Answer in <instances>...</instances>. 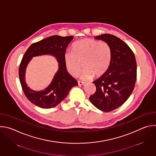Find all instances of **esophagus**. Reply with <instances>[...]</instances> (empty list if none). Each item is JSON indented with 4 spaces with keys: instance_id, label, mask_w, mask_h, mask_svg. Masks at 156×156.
Listing matches in <instances>:
<instances>
[{
    "instance_id": "1",
    "label": "esophagus",
    "mask_w": 156,
    "mask_h": 156,
    "mask_svg": "<svg viewBox=\"0 0 156 156\" xmlns=\"http://www.w3.org/2000/svg\"><path fill=\"white\" fill-rule=\"evenodd\" d=\"M78 84L79 86H83V85L85 84V83H84V82H83V81H78Z\"/></svg>"
}]
</instances>
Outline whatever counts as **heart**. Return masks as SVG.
<instances>
[{
	"mask_svg": "<svg viewBox=\"0 0 156 156\" xmlns=\"http://www.w3.org/2000/svg\"><path fill=\"white\" fill-rule=\"evenodd\" d=\"M111 55V49L107 42L86 38L75 43L72 52H66L63 58L66 69L72 76L78 75L83 65L84 70L80 77L86 80L94 75L99 77L105 73L109 66Z\"/></svg>",
	"mask_w": 156,
	"mask_h": 156,
	"instance_id": "b5f03b06",
	"label": "heart"
}]
</instances>
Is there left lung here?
Listing matches in <instances>:
<instances>
[{"mask_svg":"<svg viewBox=\"0 0 156 156\" xmlns=\"http://www.w3.org/2000/svg\"><path fill=\"white\" fill-rule=\"evenodd\" d=\"M95 39L107 42L112 55L107 70L93 81L96 91L90 100L96 108L108 112L123 105L131 94L136 80V62L129 47L118 37L104 34Z\"/></svg>","mask_w":156,"mask_h":156,"instance_id":"obj_1","label":"left lung"}]
</instances>
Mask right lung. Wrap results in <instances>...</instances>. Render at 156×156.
<instances>
[{
	"label": "right lung",
	"instance_id": "right-lung-1",
	"mask_svg": "<svg viewBox=\"0 0 156 156\" xmlns=\"http://www.w3.org/2000/svg\"><path fill=\"white\" fill-rule=\"evenodd\" d=\"M73 37V36L54 35L33 44L25 53L20 65L19 78L25 96L33 104L42 108L54 107L67 96L72 87L78 85L77 81L66 70L63 58L66 49ZM43 55L54 56L58 62L59 69L46 89L34 91L26 83V70L33 57Z\"/></svg>",
	"mask_w": 156,
	"mask_h": 156
}]
</instances>
